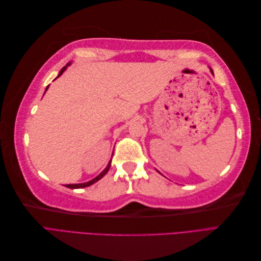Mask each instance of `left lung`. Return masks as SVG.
<instances>
[{
    "mask_svg": "<svg viewBox=\"0 0 261 261\" xmlns=\"http://www.w3.org/2000/svg\"><path fill=\"white\" fill-rule=\"evenodd\" d=\"M211 73H212V74H213V72H212V69H211Z\"/></svg>",
    "mask_w": 261,
    "mask_h": 261,
    "instance_id": "8db88e82",
    "label": "left lung"
}]
</instances>
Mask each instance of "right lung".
I'll list each match as a JSON object with an SVG mask.
<instances>
[{"label": "right lung", "mask_w": 261, "mask_h": 261, "mask_svg": "<svg viewBox=\"0 0 261 261\" xmlns=\"http://www.w3.org/2000/svg\"><path fill=\"white\" fill-rule=\"evenodd\" d=\"M70 64V63H68V64L66 65V66H64V67H63L62 69H61V72L59 73V75H58V77H60L63 73H64V70L66 69V67L68 66ZM57 77V78H58ZM57 78H55V80H57ZM48 88H49V86L48 87H46V89H45V91L46 90H48ZM110 165H111V161H110L109 162V164H108V167L103 170V171H102L101 173H100V174L97 176V177H94L93 179H91V180H89V181H87V183H82V184H68V185H66V187H68V188H84V187H87V186H90V185H92V184H94V183H96V181H98L99 179H101L102 177H103L106 174H107V173H108V171H109V169H110Z\"/></svg>", "instance_id": "right-lung-1"}]
</instances>
